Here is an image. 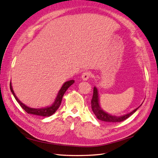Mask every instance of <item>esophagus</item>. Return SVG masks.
I'll return each mask as SVG.
<instances>
[{
    "instance_id": "obj_1",
    "label": "esophagus",
    "mask_w": 158,
    "mask_h": 158,
    "mask_svg": "<svg viewBox=\"0 0 158 158\" xmlns=\"http://www.w3.org/2000/svg\"><path fill=\"white\" fill-rule=\"evenodd\" d=\"M90 76H91L90 72L85 71V72H84V73L82 74V76H81V77H82V78L83 80H85H85H88V79L89 78Z\"/></svg>"
}]
</instances>
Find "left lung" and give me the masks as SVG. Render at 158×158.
I'll return each instance as SVG.
<instances>
[{
	"label": "left lung",
	"instance_id": "obj_1",
	"mask_svg": "<svg viewBox=\"0 0 158 158\" xmlns=\"http://www.w3.org/2000/svg\"><path fill=\"white\" fill-rule=\"evenodd\" d=\"M91 104H92V109L95 115L100 121H105L107 123H118V122H121L125 121V119L128 118L130 116H131L133 113H135L137 109L139 108L141 106L133 110L132 111L130 112L129 113H127L126 114H123V115L117 117L114 115H112V114H110L107 113V112L104 111L99 106V95H98V91L96 87L94 88V94L93 97L92 99V101H91Z\"/></svg>",
	"mask_w": 158,
	"mask_h": 158
}]
</instances>
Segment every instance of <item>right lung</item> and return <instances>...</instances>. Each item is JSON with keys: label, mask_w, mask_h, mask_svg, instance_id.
Masks as SVG:
<instances>
[{"label": "right lung", "mask_w": 158, "mask_h": 158, "mask_svg": "<svg viewBox=\"0 0 158 158\" xmlns=\"http://www.w3.org/2000/svg\"><path fill=\"white\" fill-rule=\"evenodd\" d=\"M74 83V80H71L69 81H67L63 84V85H62L61 88L60 89L59 92H58V94H57L56 99L55 100V102H53L51 106L46 107L44 108H31L27 107L26 106L25 104H23L22 103L19 99L16 97V94H14V90L12 86V83L10 82V88L11 92L14 95V97L15 98L16 100L18 102V103L20 104V106L22 107L23 110H25V111H26L27 113L29 114H35V115L38 116H43V117H49L52 115V114H54L57 109H59V107L60 106V103L62 102V99H63V95L64 93L66 92V91L67 90V89L72 84H73Z\"/></svg>", "instance_id": "obj_1"}]
</instances>
